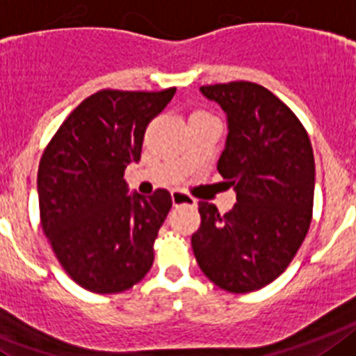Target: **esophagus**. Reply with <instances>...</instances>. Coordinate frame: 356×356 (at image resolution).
Instances as JSON below:
<instances>
[{"mask_svg": "<svg viewBox=\"0 0 356 356\" xmlns=\"http://www.w3.org/2000/svg\"><path fill=\"white\" fill-rule=\"evenodd\" d=\"M172 202L174 206H181V204H190V206H197V200L193 197L186 195L184 191L181 190H174L172 191Z\"/></svg>", "mask_w": 356, "mask_h": 356, "instance_id": "esophagus-1", "label": "esophagus"}]
</instances>
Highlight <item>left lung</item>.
<instances>
[{
    "instance_id": "1",
    "label": "left lung",
    "mask_w": 356,
    "mask_h": 356,
    "mask_svg": "<svg viewBox=\"0 0 356 356\" xmlns=\"http://www.w3.org/2000/svg\"><path fill=\"white\" fill-rule=\"evenodd\" d=\"M227 118L225 147L216 163L236 193L220 215L199 202L200 227L191 247L200 270L220 289L245 293L285 272L312 222L315 163L298 116L264 86H202Z\"/></svg>"
}]
</instances>
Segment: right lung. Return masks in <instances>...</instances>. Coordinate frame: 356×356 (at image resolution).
<instances>
[{"label": "right lung", "instance_id": "add662e5", "mask_svg": "<svg viewBox=\"0 0 356 356\" xmlns=\"http://www.w3.org/2000/svg\"><path fill=\"white\" fill-rule=\"evenodd\" d=\"M174 95L175 88L98 91L67 116L42 154V231L67 276L89 292L129 290L152 267L154 240L172 195L131 193L123 174L141 159L148 122Z\"/></svg>", "mask_w": 356, "mask_h": 356}]
</instances>
